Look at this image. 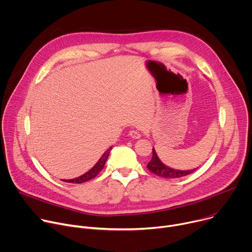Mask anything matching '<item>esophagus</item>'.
Returning <instances> with one entry per match:
<instances>
[{
    "label": "esophagus",
    "instance_id": "esophagus-1",
    "mask_svg": "<svg viewBox=\"0 0 252 252\" xmlns=\"http://www.w3.org/2000/svg\"><path fill=\"white\" fill-rule=\"evenodd\" d=\"M128 135L131 137V138H139L140 137V133L137 131V130H130L128 132Z\"/></svg>",
    "mask_w": 252,
    "mask_h": 252
}]
</instances>
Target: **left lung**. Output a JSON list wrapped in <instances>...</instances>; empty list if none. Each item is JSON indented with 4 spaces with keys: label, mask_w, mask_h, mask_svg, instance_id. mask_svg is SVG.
I'll return each instance as SVG.
<instances>
[{
    "label": "left lung",
    "mask_w": 252,
    "mask_h": 252,
    "mask_svg": "<svg viewBox=\"0 0 252 252\" xmlns=\"http://www.w3.org/2000/svg\"><path fill=\"white\" fill-rule=\"evenodd\" d=\"M147 167L153 173H155L160 177H164V178H179V177H183V176L192 173L196 169V168H194L191 170H178V169L170 168V167L166 166L165 164H163L159 160L155 149H153V158H152L151 161L148 163Z\"/></svg>",
    "instance_id": "1"
}]
</instances>
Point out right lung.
Segmentation results:
<instances>
[{
	"label": "right lung",
	"mask_w": 252,
	"mask_h": 252,
	"mask_svg": "<svg viewBox=\"0 0 252 252\" xmlns=\"http://www.w3.org/2000/svg\"><path fill=\"white\" fill-rule=\"evenodd\" d=\"M111 150H112V147L110 149H107L104 154L101 156V158L98 159V161L94 164V166L93 168H91L88 172H86L85 174L77 177V178H74V179H63V182L65 183H70V184H83V183H86L88 181H91V179L94 178L99 172L100 170L103 168L104 164H105V161L107 159V158H109V155L111 153Z\"/></svg>",
	"instance_id": "1"
}]
</instances>
